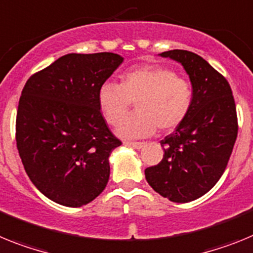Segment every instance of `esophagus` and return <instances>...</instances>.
Returning <instances> with one entry per match:
<instances>
[{"instance_id":"34e87169","label":"esophagus","mask_w":253,"mask_h":253,"mask_svg":"<svg viewBox=\"0 0 253 253\" xmlns=\"http://www.w3.org/2000/svg\"><path fill=\"white\" fill-rule=\"evenodd\" d=\"M125 145L132 146L135 149H141L145 146V142H136V141H125Z\"/></svg>"}]
</instances>
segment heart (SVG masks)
<instances>
[{
  "mask_svg": "<svg viewBox=\"0 0 253 253\" xmlns=\"http://www.w3.org/2000/svg\"><path fill=\"white\" fill-rule=\"evenodd\" d=\"M193 100L192 85L164 66L135 67L121 76L120 85L104 83L98 90V104L109 125L126 117L132 102L136 113L125 119L117 133L126 139L146 137L158 128L168 132L187 117Z\"/></svg>",
  "mask_w": 253,
  "mask_h": 253,
  "instance_id": "b5f03b06",
  "label": "heart"
}]
</instances>
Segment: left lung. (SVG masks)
I'll return each instance as SVG.
<instances>
[{
    "mask_svg": "<svg viewBox=\"0 0 253 253\" xmlns=\"http://www.w3.org/2000/svg\"><path fill=\"white\" fill-rule=\"evenodd\" d=\"M182 63L192 83L187 117L160 141L159 164L145 169L148 183L173 203H190L214 187L227 168L238 133L229 83L199 54L183 49L160 53Z\"/></svg>",
    "mask_w": 253,
    "mask_h": 253,
    "instance_id": "obj_1",
    "label": "left lung"
}]
</instances>
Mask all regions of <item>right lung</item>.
<instances>
[{
  "label": "right lung",
  "instance_id": "obj_1",
  "mask_svg": "<svg viewBox=\"0 0 253 253\" xmlns=\"http://www.w3.org/2000/svg\"><path fill=\"white\" fill-rule=\"evenodd\" d=\"M120 54L70 53L28 79L16 113V146L30 181L69 208L91 203L109 179L108 158L122 142L98 104Z\"/></svg>",
  "mask_w": 253,
  "mask_h": 253
}]
</instances>
